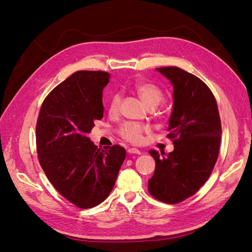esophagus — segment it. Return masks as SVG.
I'll list each match as a JSON object with an SVG mask.
<instances>
[{
	"label": "esophagus",
	"mask_w": 252,
	"mask_h": 252,
	"mask_svg": "<svg viewBox=\"0 0 252 252\" xmlns=\"http://www.w3.org/2000/svg\"><path fill=\"white\" fill-rule=\"evenodd\" d=\"M127 152L129 155H141V151L136 148H129Z\"/></svg>",
	"instance_id": "obj_1"
}]
</instances>
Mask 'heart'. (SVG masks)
<instances>
[{"mask_svg": "<svg viewBox=\"0 0 252 252\" xmlns=\"http://www.w3.org/2000/svg\"><path fill=\"white\" fill-rule=\"evenodd\" d=\"M135 93L138 94L142 102L147 106V107H152V106H158L163 101L164 93L159 89L155 84L151 83H138L134 86ZM121 96L119 94H114L109 100L108 103V112L113 116L117 114L120 109ZM146 130V128L135 124V123H125L121 127L120 132L123 138L133 144H139L143 140V132Z\"/></svg>", "mask_w": 252, "mask_h": 252, "instance_id": "obj_1", "label": "heart"}]
</instances>
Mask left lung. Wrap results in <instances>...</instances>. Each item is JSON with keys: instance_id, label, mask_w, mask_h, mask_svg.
Listing matches in <instances>:
<instances>
[{"instance_id": "obj_1", "label": "left lung", "mask_w": 252, "mask_h": 252, "mask_svg": "<svg viewBox=\"0 0 252 252\" xmlns=\"http://www.w3.org/2000/svg\"><path fill=\"white\" fill-rule=\"evenodd\" d=\"M157 70L173 87L168 138L174 149L165 157L149 154L156 169L148 190L157 200L177 204L188 199L208 180L219 157L222 126L211 90L195 75L179 67Z\"/></svg>"}]
</instances>
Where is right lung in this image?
Wrapping results in <instances>:
<instances>
[{"label": "right lung", "mask_w": 252, "mask_h": 252, "mask_svg": "<svg viewBox=\"0 0 252 252\" xmlns=\"http://www.w3.org/2000/svg\"><path fill=\"white\" fill-rule=\"evenodd\" d=\"M109 79L103 71L74 72L45 98L37 119L41 167L53 187L82 209L107 199L126 157L119 145L100 150L87 136L103 118Z\"/></svg>", "instance_id": "obj_1"}]
</instances>
